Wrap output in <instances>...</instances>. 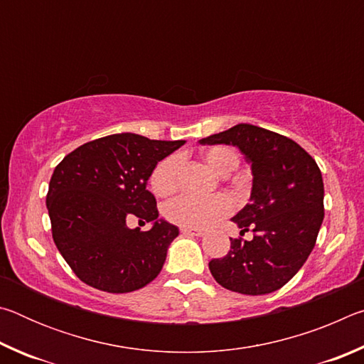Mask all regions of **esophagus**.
Returning <instances> with one entry per match:
<instances>
[{"label":"esophagus","mask_w":364,"mask_h":364,"mask_svg":"<svg viewBox=\"0 0 364 364\" xmlns=\"http://www.w3.org/2000/svg\"><path fill=\"white\" fill-rule=\"evenodd\" d=\"M181 232L183 234H191V236H204L205 231L204 230H194V228H181Z\"/></svg>","instance_id":"esophagus-1"}]
</instances>
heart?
<instances>
[{
  "label": "heart",
  "instance_id": "1",
  "mask_svg": "<svg viewBox=\"0 0 364 364\" xmlns=\"http://www.w3.org/2000/svg\"><path fill=\"white\" fill-rule=\"evenodd\" d=\"M204 159L208 167L221 176L230 175L239 164L237 154L231 147L225 146H217L208 149L204 154ZM180 156H168L160 160L156 168L152 170L149 180L154 194L159 197H168L176 193L178 188H180ZM231 200L225 196H213L208 197V199L180 196L165 205L164 213L171 223L199 230V228L210 226L217 220L226 217L231 212Z\"/></svg>",
  "mask_w": 364,
  "mask_h": 364
}]
</instances>
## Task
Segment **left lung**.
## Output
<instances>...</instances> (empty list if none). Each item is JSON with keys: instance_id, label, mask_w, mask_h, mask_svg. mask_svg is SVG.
<instances>
[{"instance_id": "8db88e82", "label": "left lung", "mask_w": 364, "mask_h": 364, "mask_svg": "<svg viewBox=\"0 0 364 364\" xmlns=\"http://www.w3.org/2000/svg\"><path fill=\"white\" fill-rule=\"evenodd\" d=\"M202 146L237 147L252 170L249 204L231 218L254 239H231L223 258L208 263L225 289L264 295L281 289L304 267L324 218L321 170L305 149L282 134L237 123L199 139Z\"/></svg>"}]
</instances>
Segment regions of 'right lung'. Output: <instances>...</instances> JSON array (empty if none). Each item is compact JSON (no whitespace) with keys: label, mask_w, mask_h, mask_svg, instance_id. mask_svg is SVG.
Returning <instances> with one entry per match:
<instances>
[{"label":"right lung","mask_w":364,"mask_h":364,"mask_svg":"<svg viewBox=\"0 0 364 364\" xmlns=\"http://www.w3.org/2000/svg\"><path fill=\"white\" fill-rule=\"evenodd\" d=\"M184 143L110 134L77 147L54 170L46 196L53 239L85 284L125 294L157 278L180 230L159 218L147 180ZM133 216L151 230L128 228Z\"/></svg>","instance_id":"1"}]
</instances>
